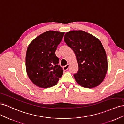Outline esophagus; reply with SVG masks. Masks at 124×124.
I'll return each mask as SVG.
<instances>
[{
    "label": "esophagus",
    "instance_id": "34e87169",
    "mask_svg": "<svg viewBox=\"0 0 124 124\" xmlns=\"http://www.w3.org/2000/svg\"><path fill=\"white\" fill-rule=\"evenodd\" d=\"M69 64H67L66 66H63V71H66L67 70H68V69L69 68Z\"/></svg>",
    "mask_w": 124,
    "mask_h": 124
}]
</instances>
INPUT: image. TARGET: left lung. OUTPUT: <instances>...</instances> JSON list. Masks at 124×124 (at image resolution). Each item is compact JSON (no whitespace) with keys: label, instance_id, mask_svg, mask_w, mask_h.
Wrapping results in <instances>:
<instances>
[{"label":"left lung","instance_id":"obj_1","mask_svg":"<svg viewBox=\"0 0 124 124\" xmlns=\"http://www.w3.org/2000/svg\"><path fill=\"white\" fill-rule=\"evenodd\" d=\"M64 41L76 56L78 70L73 76L77 83L88 88L102 83L107 72L108 61L100 41L83 31L67 32Z\"/></svg>","mask_w":124,"mask_h":124}]
</instances>
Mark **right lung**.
Instances as JSON below:
<instances>
[{"mask_svg":"<svg viewBox=\"0 0 124 124\" xmlns=\"http://www.w3.org/2000/svg\"><path fill=\"white\" fill-rule=\"evenodd\" d=\"M65 32L48 31L33 40L26 55V69L29 79L41 88L55 85L62 76V68L58 65L55 55L57 46Z\"/></svg>","mask_w":124,"mask_h":124,"instance_id":"1","label":"right lung"}]
</instances>
